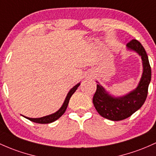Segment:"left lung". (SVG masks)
Masks as SVG:
<instances>
[{
  "mask_svg": "<svg viewBox=\"0 0 156 156\" xmlns=\"http://www.w3.org/2000/svg\"><path fill=\"white\" fill-rule=\"evenodd\" d=\"M126 47L129 49L136 51L141 56L143 74L138 87L125 96L113 98L101 85L97 84L96 91L92 98L97 112L102 117L111 121H121L127 119L141 108L146 101L148 87L151 81V67L148 56L141 43L133 39L127 43Z\"/></svg>",
  "mask_w": 156,
  "mask_h": 156,
  "instance_id": "8db88e82",
  "label": "left lung"
}]
</instances>
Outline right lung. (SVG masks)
Returning a JSON list of instances; mask_svg holds the SVG:
<instances>
[{"label":"right lung","instance_id":"right-lung-1","mask_svg":"<svg viewBox=\"0 0 156 156\" xmlns=\"http://www.w3.org/2000/svg\"><path fill=\"white\" fill-rule=\"evenodd\" d=\"M79 85L80 83H78V84L75 85L74 87H73V88L70 90L69 93H68L67 95H66V99H65L64 103L62 105V107H61V109H60L58 111H57V112H55V113L49 115H47V116H44V117H42V118H38V119H30V118L25 117V116H23V117H25L26 119H29L31 121H33V122L35 123H38V124H49V123H52L53 121H56V120L58 119L61 116H62V115L65 112L66 108H67V106H68V104H69L70 98H71L72 95H73V93L76 91V90L78 89V87H79Z\"/></svg>","mask_w":156,"mask_h":156}]
</instances>
